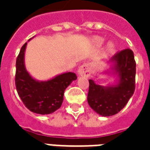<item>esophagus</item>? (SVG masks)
<instances>
[{
  "mask_svg": "<svg viewBox=\"0 0 150 150\" xmlns=\"http://www.w3.org/2000/svg\"><path fill=\"white\" fill-rule=\"evenodd\" d=\"M78 72H79V75L89 77L90 74H91V70H90V67H89V64L84 63L83 64H82L79 68Z\"/></svg>",
  "mask_w": 150,
  "mask_h": 150,
  "instance_id": "obj_1",
  "label": "esophagus"
}]
</instances>
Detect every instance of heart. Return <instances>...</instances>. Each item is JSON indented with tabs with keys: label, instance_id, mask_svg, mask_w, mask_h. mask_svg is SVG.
Here are the masks:
<instances>
[{
	"label": "heart",
	"instance_id": "1",
	"mask_svg": "<svg viewBox=\"0 0 150 150\" xmlns=\"http://www.w3.org/2000/svg\"><path fill=\"white\" fill-rule=\"evenodd\" d=\"M103 41H104L103 40V39L101 38V37H96V38L94 39V43H96L97 46L102 45L103 43ZM109 47H111V45H110V44L109 45Z\"/></svg>",
	"mask_w": 150,
	"mask_h": 150
}]
</instances>
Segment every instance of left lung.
I'll use <instances>...</instances> for the list:
<instances>
[{
    "label": "left lung",
    "instance_id": "1",
    "mask_svg": "<svg viewBox=\"0 0 150 150\" xmlns=\"http://www.w3.org/2000/svg\"><path fill=\"white\" fill-rule=\"evenodd\" d=\"M120 78L119 84L107 88L89 80L87 100L92 109L102 116H112L125 107L135 89V63L134 53L129 48L118 51L112 57Z\"/></svg>",
    "mask_w": 150,
    "mask_h": 150
}]
</instances>
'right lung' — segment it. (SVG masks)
I'll return each instance as SVG.
<instances>
[{"instance_id":"obj_1","label":"right lung","mask_w":150,"mask_h":150,"mask_svg":"<svg viewBox=\"0 0 150 150\" xmlns=\"http://www.w3.org/2000/svg\"><path fill=\"white\" fill-rule=\"evenodd\" d=\"M27 43L22 46L16 59L15 87L22 103L32 112L40 114H51L61 107L64 93L73 80L75 73L57 75L47 82H38L26 71L24 65V53Z\"/></svg>"}]
</instances>
